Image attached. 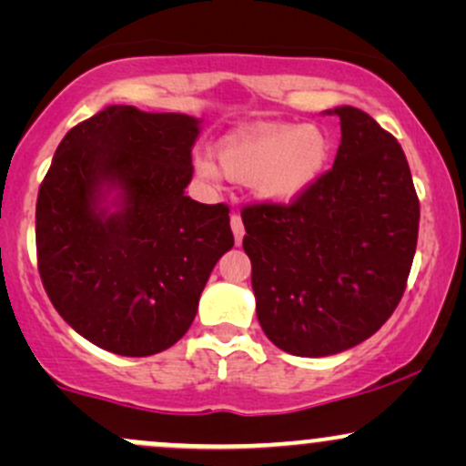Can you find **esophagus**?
I'll list each match as a JSON object with an SVG mask.
<instances>
[{"mask_svg": "<svg viewBox=\"0 0 466 466\" xmlns=\"http://www.w3.org/2000/svg\"><path fill=\"white\" fill-rule=\"evenodd\" d=\"M229 226H232V232H234V240H237V245L243 240L245 237V226H243V218H240V215H237L234 212L232 218H229Z\"/></svg>", "mask_w": 466, "mask_h": 466, "instance_id": "1", "label": "esophagus"}]
</instances>
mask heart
<instances>
[{"label":"heart","mask_w":466,"mask_h":466,"mask_svg":"<svg viewBox=\"0 0 466 466\" xmlns=\"http://www.w3.org/2000/svg\"><path fill=\"white\" fill-rule=\"evenodd\" d=\"M218 166L228 177L251 181L267 201H291L313 184L329 157V137L315 125L256 127L232 133L218 144ZM197 170L215 175L210 159H197Z\"/></svg>","instance_id":"obj_1"}]
</instances>
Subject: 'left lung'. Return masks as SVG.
Wrapping results in <instances>:
<instances>
[{"label":"left lung","mask_w":466,"mask_h":466,"mask_svg":"<svg viewBox=\"0 0 466 466\" xmlns=\"http://www.w3.org/2000/svg\"><path fill=\"white\" fill-rule=\"evenodd\" d=\"M333 168L289 203L240 210L256 315L280 350L326 357L377 333L399 307L420 206L403 148L366 111L337 106Z\"/></svg>","instance_id":"8db88e82"}]
</instances>
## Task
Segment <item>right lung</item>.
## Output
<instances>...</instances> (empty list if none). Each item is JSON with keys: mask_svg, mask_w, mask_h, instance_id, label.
Here are the masks:
<instances>
[{"mask_svg": "<svg viewBox=\"0 0 466 466\" xmlns=\"http://www.w3.org/2000/svg\"><path fill=\"white\" fill-rule=\"evenodd\" d=\"M199 120L111 105L67 131L36 197V263L66 322L100 349L148 357L190 329L232 249L226 203L184 195ZM118 190L111 213L106 192Z\"/></svg>", "mask_w": 466, "mask_h": 466, "instance_id": "add662e5", "label": "right lung"}]
</instances>
